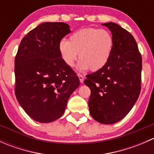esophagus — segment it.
Wrapping results in <instances>:
<instances>
[{
	"label": "esophagus",
	"instance_id": "34e87169",
	"mask_svg": "<svg viewBox=\"0 0 154 154\" xmlns=\"http://www.w3.org/2000/svg\"><path fill=\"white\" fill-rule=\"evenodd\" d=\"M77 75H78L79 79H80V83H83V80H84V77H83V76L82 75V74H77Z\"/></svg>",
	"mask_w": 154,
	"mask_h": 154
}]
</instances>
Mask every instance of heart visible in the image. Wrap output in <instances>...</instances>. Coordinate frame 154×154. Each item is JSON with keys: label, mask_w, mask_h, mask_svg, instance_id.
<instances>
[{"label": "heart", "mask_w": 154, "mask_h": 154, "mask_svg": "<svg viewBox=\"0 0 154 154\" xmlns=\"http://www.w3.org/2000/svg\"><path fill=\"white\" fill-rule=\"evenodd\" d=\"M114 48V39L104 29L84 28L73 32L68 41L62 40L58 48L62 60L68 66H74L80 57L78 68L98 71L108 63Z\"/></svg>", "instance_id": "heart-1"}]
</instances>
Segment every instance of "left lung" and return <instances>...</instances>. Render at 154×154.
<instances>
[{
	"mask_svg": "<svg viewBox=\"0 0 154 154\" xmlns=\"http://www.w3.org/2000/svg\"><path fill=\"white\" fill-rule=\"evenodd\" d=\"M102 25L112 32V53L104 67L87 74L84 83L91 90L88 107L91 117L112 125L125 117L139 97L142 61L132 34L116 23Z\"/></svg>",
	"mask_w": 154,
	"mask_h": 154,
	"instance_id": "1",
	"label": "left lung"
}]
</instances>
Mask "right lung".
<instances>
[{
	"label": "right lung",
	"mask_w": 154,
	"mask_h": 154,
	"mask_svg": "<svg viewBox=\"0 0 154 154\" xmlns=\"http://www.w3.org/2000/svg\"><path fill=\"white\" fill-rule=\"evenodd\" d=\"M71 32L63 22H45L21 40L15 59V94L35 122L49 123L61 117L68 100L80 86L76 73L62 60L59 44Z\"/></svg>",
	"instance_id": "right-lung-1"
}]
</instances>
